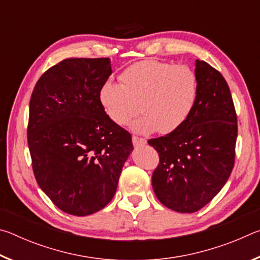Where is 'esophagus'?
Here are the masks:
<instances>
[{"instance_id": "obj_1", "label": "esophagus", "mask_w": 260, "mask_h": 260, "mask_svg": "<svg viewBox=\"0 0 260 260\" xmlns=\"http://www.w3.org/2000/svg\"><path fill=\"white\" fill-rule=\"evenodd\" d=\"M132 142H133L134 147H139V146H144V144L147 143V140L142 138H138V136L133 135V138H132Z\"/></svg>"}]
</instances>
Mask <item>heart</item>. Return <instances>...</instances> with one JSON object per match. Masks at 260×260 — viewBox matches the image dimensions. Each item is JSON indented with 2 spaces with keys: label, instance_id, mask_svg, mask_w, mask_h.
<instances>
[{
  "label": "heart",
  "instance_id": "b5f03b06",
  "mask_svg": "<svg viewBox=\"0 0 260 260\" xmlns=\"http://www.w3.org/2000/svg\"><path fill=\"white\" fill-rule=\"evenodd\" d=\"M119 80L121 85L104 83L101 103L118 126L128 124L140 110L143 114L132 124V129L140 134L156 131L169 134L178 129L190 114L199 93L196 73L186 64L141 60L125 69Z\"/></svg>",
  "mask_w": 260,
  "mask_h": 260
}]
</instances>
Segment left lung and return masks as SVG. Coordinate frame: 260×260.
Instances as JSON below:
<instances>
[{
  "instance_id": "left-lung-1",
  "label": "left lung",
  "mask_w": 260,
  "mask_h": 260,
  "mask_svg": "<svg viewBox=\"0 0 260 260\" xmlns=\"http://www.w3.org/2000/svg\"><path fill=\"white\" fill-rule=\"evenodd\" d=\"M199 93L186 121L148 141L159 164L152 188L162 205L181 213L201 210L225 186L235 161L237 117L225 78L196 59Z\"/></svg>"
}]
</instances>
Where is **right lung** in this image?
<instances>
[{
  "instance_id": "add662e5",
  "label": "right lung",
  "mask_w": 260,
  "mask_h": 260,
  "mask_svg": "<svg viewBox=\"0 0 260 260\" xmlns=\"http://www.w3.org/2000/svg\"><path fill=\"white\" fill-rule=\"evenodd\" d=\"M109 58H68L42 74L29 101L27 143L37 182L73 215L102 210L114 196L132 135L107 116L101 89Z\"/></svg>"
}]
</instances>
